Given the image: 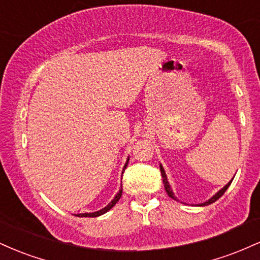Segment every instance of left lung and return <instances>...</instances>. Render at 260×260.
<instances>
[{
  "instance_id": "left-lung-1",
  "label": "left lung",
  "mask_w": 260,
  "mask_h": 260,
  "mask_svg": "<svg viewBox=\"0 0 260 260\" xmlns=\"http://www.w3.org/2000/svg\"><path fill=\"white\" fill-rule=\"evenodd\" d=\"M160 171H161V177H162V182H164V186H165V190H166V193H168L169 194V197L170 198H172V199H175V201H177V199H176V197L174 196V193H172V190H171V187H170V184H169V182H168V178H166V174H165V171H164V169H162V166H160ZM232 180H234V178H232ZM232 180L229 182L228 184H226L225 187L222 188L221 190H219V192L216 193L215 196L213 197V198L211 199H209L208 202H205V203H203V204H201V205H209V204H211V203H214V202H216L217 199L220 198V197H222V194L223 193L226 192V189H228V188L230 187V184H231V182H232Z\"/></svg>"
}]
</instances>
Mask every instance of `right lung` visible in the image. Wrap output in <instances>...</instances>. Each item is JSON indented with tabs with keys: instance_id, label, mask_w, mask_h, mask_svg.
Returning <instances> with one entry per match:
<instances>
[{
	"instance_id": "1",
	"label": "right lung",
	"mask_w": 260,
	"mask_h": 260,
	"mask_svg": "<svg viewBox=\"0 0 260 260\" xmlns=\"http://www.w3.org/2000/svg\"><path fill=\"white\" fill-rule=\"evenodd\" d=\"M126 168H127V164H126V165H124V169H126ZM124 169H123V170H124ZM121 196H122V188L120 189V192H118L117 194H116L115 198H113V201H112L111 203H110V204L107 205V207H105L104 209H101V210H99V211H95V213H90V214H88V213L78 214V215H77V216H79V217H96V216L103 215V214H105L106 211H109L110 209H111V208L113 207V205L116 204V203L120 201Z\"/></svg>"
}]
</instances>
